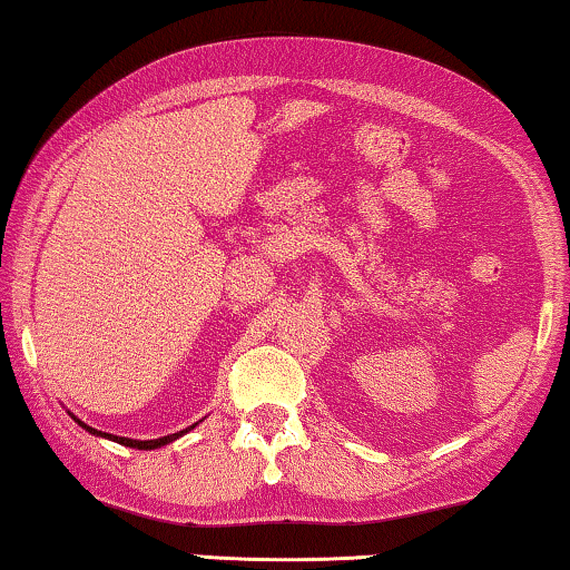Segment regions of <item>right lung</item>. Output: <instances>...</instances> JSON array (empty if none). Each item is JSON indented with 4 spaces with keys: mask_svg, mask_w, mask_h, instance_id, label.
<instances>
[{
    "mask_svg": "<svg viewBox=\"0 0 570 570\" xmlns=\"http://www.w3.org/2000/svg\"><path fill=\"white\" fill-rule=\"evenodd\" d=\"M73 421L78 423V426H83L88 433H94V436H104V439H111V441H116V444H124V446H131V449H159V446H165V444H169V441H175V439H179L183 436V433H187L189 429H185V431H179V433H169V436H161V439H149V441H137V439H126V436H114V433H104V431H96V429H90V426H86L83 421L80 419H76L73 415Z\"/></svg>",
    "mask_w": 570,
    "mask_h": 570,
    "instance_id": "obj_1",
    "label": "right lung"
}]
</instances>
